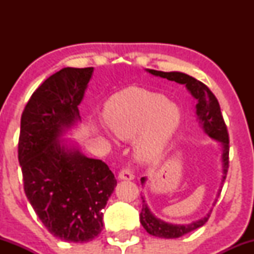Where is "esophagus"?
<instances>
[{
	"instance_id": "1",
	"label": "esophagus",
	"mask_w": 254,
	"mask_h": 254,
	"mask_svg": "<svg viewBox=\"0 0 254 254\" xmlns=\"http://www.w3.org/2000/svg\"><path fill=\"white\" fill-rule=\"evenodd\" d=\"M133 178H135V176L131 173L130 170H127V168H125V170H122L118 174L119 180H133Z\"/></svg>"
}]
</instances>
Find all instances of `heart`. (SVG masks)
Returning <instances> with one entry per match:
<instances>
[{
  "mask_svg": "<svg viewBox=\"0 0 254 254\" xmlns=\"http://www.w3.org/2000/svg\"><path fill=\"white\" fill-rule=\"evenodd\" d=\"M104 122L112 133L124 141L135 138L133 151L142 164H154L182 124L183 113L177 104L159 93L127 87L105 103ZM99 133L106 135L101 124H94Z\"/></svg>",
  "mask_w": 254,
  "mask_h": 254,
  "instance_id": "heart-1",
  "label": "heart"
}]
</instances>
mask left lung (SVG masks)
Returning a JSON list of instances; mask_svg holds the SVG:
<instances>
[{
	"label": "left lung",
	"instance_id": "left-lung-1",
	"mask_svg": "<svg viewBox=\"0 0 254 254\" xmlns=\"http://www.w3.org/2000/svg\"><path fill=\"white\" fill-rule=\"evenodd\" d=\"M145 71L149 74L154 75V76H159L162 78H167L170 81H174V82L184 84L188 89V92L192 95V98L196 100V117L198 127L203 130V132L206 136L210 137L211 139L218 142L220 144L221 150V170H222V176H221V183L220 188L217 190L216 199L214 200L212 205L216 203L217 197L220 196L221 189L226 179L227 172H228V153H229V139H228V132H227L226 124H224L222 113H221L220 104H218L217 99L212 94L211 90L205 86V84L200 82V81L196 80L194 77L190 76L188 74H184L180 71H171V72H164V71H157L153 70V69H145ZM147 182V177L141 178L142 186ZM142 211L139 215V221H141L143 228L149 233L150 235L154 237L162 238V239H176L180 238L183 235L188 234V233L192 232V230L199 228L205 224L208 218L210 217L211 210L203 216L202 218L196 221H192L191 223L185 224H174L170 222H165L161 218L156 217L155 215L151 212V210L148 206L147 202H145L144 197L142 196Z\"/></svg>",
	"mask_w": 254,
	"mask_h": 254
}]
</instances>
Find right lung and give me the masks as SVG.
<instances>
[{"instance_id": "obj_1", "label": "right lung", "mask_w": 254, "mask_h": 254, "mask_svg": "<svg viewBox=\"0 0 254 254\" xmlns=\"http://www.w3.org/2000/svg\"><path fill=\"white\" fill-rule=\"evenodd\" d=\"M94 68H64L44 81L21 116L19 162L27 199L54 237L87 243L103 229V209L117 186L104 161L65 138L81 122Z\"/></svg>"}]
</instances>
